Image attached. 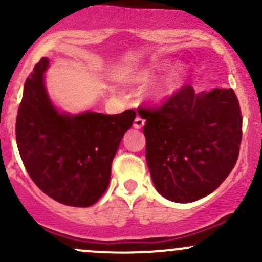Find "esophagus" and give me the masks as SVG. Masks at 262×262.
Wrapping results in <instances>:
<instances>
[{
	"label": "esophagus",
	"instance_id": "esophagus-1",
	"mask_svg": "<svg viewBox=\"0 0 262 262\" xmlns=\"http://www.w3.org/2000/svg\"><path fill=\"white\" fill-rule=\"evenodd\" d=\"M144 124H145V120L143 119V118H140V117H137L136 119H134V128H137V129H140V128H143V126H144Z\"/></svg>",
	"mask_w": 262,
	"mask_h": 262
}]
</instances>
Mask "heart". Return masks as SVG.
<instances>
[{
	"label": "heart",
	"mask_w": 262,
	"mask_h": 262,
	"mask_svg": "<svg viewBox=\"0 0 262 262\" xmlns=\"http://www.w3.org/2000/svg\"><path fill=\"white\" fill-rule=\"evenodd\" d=\"M170 67L169 62H162L158 64L149 66L146 68H138V70H125L122 73V79L128 83H138V82H145V80L150 79L158 72H162L166 68ZM184 79H185V72L183 70H177L173 73L165 77L160 84L151 92V97L155 100H164L173 96L175 92L178 91L183 85Z\"/></svg>",
	"instance_id": "heart-1"
}]
</instances>
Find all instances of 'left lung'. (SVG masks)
<instances>
[{
  "mask_svg": "<svg viewBox=\"0 0 262 262\" xmlns=\"http://www.w3.org/2000/svg\"><path fill=\"white\" fill-rule=\"evenodd\" d=\"M138 113L145 119L151 179L165 199L199 200L219 188L234 169L243 117L231 88L195 94L186 84L158 107H140Z\"/></svg>",
  "mask_w": 262,
  "mask_h": 262,
  "instance_id": "1",
  "label": "left lung"
}]
</instances>
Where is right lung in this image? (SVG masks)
Listing matches in <instances>:
<instances>
[{"instance_id": "obj_1", "label": "right lung", "mask_w": 262, "mask_h": 262, "mask_svg": "<svg viewBox=\"0 0 262 262\" xmlns=\"http://www.w3.org/2000/svg\"><path fill=\"white\" fill-rule=\"evenodd\" d=\"M43 57L26 79L16 119V140L24 165L46 195L68 206L87 208L109 185L112 162L136 111L123 113H59L45 88Z\"/></svg>"}]
</instances>
